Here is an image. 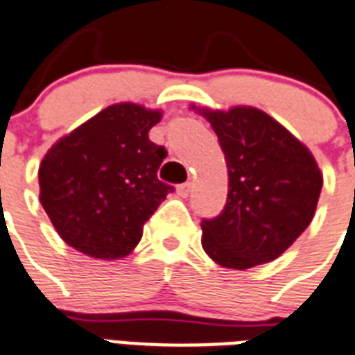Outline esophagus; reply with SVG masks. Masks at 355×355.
Masks as SVG:
<instances>
[{"label":"esophagus","mask_w":355,"mask_h":355,"mask_svg":"<svg viewBox=\"0 0 355 355\" xmlns=\"http://www.w3.org/2000/svg\"><path fill=\"white\" fill-rule=\"evenodd\" d=\"M191 189H193V185L191 183H181L180 187H178V195L180 196H189V193H191Z\"/></svg>","instance_id":"1"}]
</instances>
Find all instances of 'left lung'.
<instances>
[{"instance_id":"1","label":"left lung","mask_w":355,"mask_h":355,"mask_svg":"<svg viewBox=\"0 0 355 355\" xmlns=\"http://www.w3.org/2000/svg\"><path fill=\"white\" fill-rule=\"evenodd\" d=\"M229 170L227 204L202 219V248L217 265L252 268L280 257L314 217L323 178L312 153L265 111L198 110Z\"/></svg>"}]
</instances>
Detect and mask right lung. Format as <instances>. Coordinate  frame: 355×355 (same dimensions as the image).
Instances as JSON below:
<instances>
[{
	"instance_id": "1",
	"label": "right lung",
	"mask_w": 355,
	"mask_h": 355,
	"mask_svg": "<svg viewBox=\"0 0 355 355\" xmlns=\"http://www.w3.org/2000/svg\"><path fill=\"white\" fill-rule=\"evenodd\" d=\"M160 111L115 103L54 144L40 200L62 240L94 259H121L174 187L159 180L168 151L149 139Z\"/></svg>"
}]
</instances>
